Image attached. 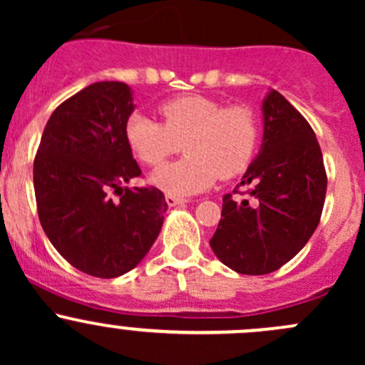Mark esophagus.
<instances>
[{
	"label": "esophagus",
	"instance_id": "esophagus-1",
	"mask_svg": "<svg viewBox=\"0 0 365 365\" xmlns=\"http://www.w3.org/2000/svg\"><path fill=\"white\" fill-rule=\"evenodd\" d=\"M187 200H183V197L180 196H173V194H165V203L169 206H175V205H183Z\"/></svg>",
	"mask_w": 365,
	"mask_h": 365
}]
</instances>
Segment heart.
<instances>
[{
	"label": "heart",
	"instance_id": "b5f03b06",
	"mask_svg": "<svg viewBox=\"0 0 365 365\" xmlns=\"http://www.w3.org/2000/svg\"><path fill=\"white\" fill-rule=\"evenodd\" d=\"M162 123L134 113L123 134L138 160L157 168L185 150L187 157L160 168L152 182L173 196H190L208 189L217 176L230 180L251 164L257 146V120L244 104L224 106L203 95L165 101Z\"/></svg>",
	"mask_w": 365,
	"mask_h": 365
}]
</instances>
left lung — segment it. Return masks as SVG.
<instances>
[{
    "label": "left lung",
    "mask_w": 365,
    "mask_h": 365,
    "mask_svg": "<svg viewBox=\"0 0 365 365\" xmlns=\"http://www.w3.org/2000/svg\"><path fill=\"white\" fill-rule=\"evenodd\" d=\"M263 116L259 155L233 190L250 196L222 197V219L210 240L226 267L245 275L270 274L295 257L318 227L327 194L322 148L309 121L275 90L264 98Z\"/></svg>",
    "instance_id": "8db88e82"
}]
</instances>
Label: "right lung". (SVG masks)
I'll list each match as a JSON object with an SVG mask.
<instances>
[{
    "instance_id": "right-lung-1",
    "label": "right lung",
    "mask_w": 365,
    "mask_h": 365,
    "mask_svg": "<svg viewBox=\"0 0 365 365\" xmlns=\"http://www.w3.org/2000/svg\"><path fill=\"white\" fill-rule=\"evenodd\" d=\"M132 111L125 83L90 84L54 109L33 162L36 212L47 238L72 267L93 277L132 270L159 237L168 208L157 187L121 189L141 176L123 134Z\"/></svg>"
}]
</instances>
